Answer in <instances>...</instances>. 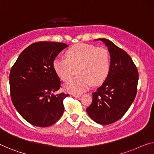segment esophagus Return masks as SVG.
<instances>
[{
	"mask_svg": "<svg viewBox=\"0 0 154 154\" xmlns=\"http://www.w3.org/2000/svg\"><path fill=\"white\" fill-rule=\"evenodd\" d=\"M72 96L75 97V98H80V97L81 96V94H72Z\"/></svg>",
	"mask_w": 154,
	"mask_h": 154,
	"instance_id": "34e87169",
	"label": "esophagus"
}]
</instances>
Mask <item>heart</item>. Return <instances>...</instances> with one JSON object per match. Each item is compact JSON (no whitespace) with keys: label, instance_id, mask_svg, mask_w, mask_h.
Segmentation results:
<instances>
[{"label":"heart","instance_id":"heart-1","mask_svg":"<svg viewBox=\"0 0 154 154\" xmlns=\"http://www.w3.org/2000/svg\"><path fill=\"white\" fill-rule=\"evenodd\" d=\"M53 67L63 81H67L77 70L79 75L68 81L65 89L80 94L93 84L99 85L107 79L110 69V57L107 49L87 44H78L66 52V59L56 58Z\"/></svg>","mask_w":154,"mask_h":154}]
</instances>
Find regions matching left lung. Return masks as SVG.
<instances>
[{
    "label": "left lung",
    "instance_id": "1",
    "mask_svg": "<svg viewBox=\"0 0 154 154\" xmlns=\"http://www.w3.org/2000/svg\"><path fill=\"white\" fill-rule=\"evenodd\" d=\"M110 54L109 72L103 85L92 94L87 113L94 121L109 125L120 119L133 103L137 93L138 72L131 57L109 40L98 38Z\"/></svg>",
    "mask_w": 154,
    "mask_h": 154
}]
</instances>
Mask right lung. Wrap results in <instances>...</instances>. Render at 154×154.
<instances>
[{
    "label": "right lung",
    "instance_id": "right-lung-1",
    "mask_svg": "<svg viewBox=\"0 0 154 154\" xmlns=\"http://www.w3.org/2000/svg\"><path fill=\"white\" fill-rule=\"evenodd\" d=\"M67 47L61 42H35L22 51L11 69V100L21 116L34 126H51L64 112L63 100L69 94H54L60 81L53 63Z\"/></svg>",
    "mask_w": 154,
    "mask_h": 154
}]
</instances>
